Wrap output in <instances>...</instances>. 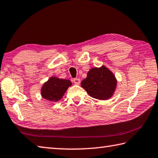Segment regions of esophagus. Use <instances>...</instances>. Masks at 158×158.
<instances>
[{"mask_svg":"<svg viewBox=\"0 0 158 158\" xmlns=\"http://www.w3.org/2000/svg\"><path fill=\"white\" fill-rule=\"evenodd\" d=\"M73 81H74V84H75L76 85H78V84H80V79H78V78H74V79H73Z\"/></svg>","mask_w":158,"mask_h":158,"instance_id":"esophagus-1","label":"esophagus"}]
</instances>
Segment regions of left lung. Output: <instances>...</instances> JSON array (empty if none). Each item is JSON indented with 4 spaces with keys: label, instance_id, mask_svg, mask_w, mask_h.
Returning <instances> with one entry per match:
<instances>
[{
    "label": "left lung",
    "instance_id": "8db88e82",
    "mask_svg": "<svg viewBox=\"0 0 158 158\" xmlns=\"http://www.w3.org/2000/svg\"><path fill=\"white\" fill-rule=\"evenodd\" d=\"M81 84L90 97L106 100L113 95L117 86V79L113 73L103 65L101 68H91Z\"/></svg>",
    "mask_w": 158,
    "mask_h": 158
}]
</instances>
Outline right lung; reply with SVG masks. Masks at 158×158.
Returning <instances> with one entry per match:
<instances>
[{
  "mask_svg": "<svg viewBox=\"0 0 158 158\" xmlns=\"http://www.w3.org/2000/svg\"><path fill=\"white\" fill-rule=\"evenodd\" d=\"M72 85L70 80L52 77L41 88V96L48 101L56 102L62 98L67 89Z\"/></svg>",
  "mask_w": 158,
  "mask_h": 158,
  "instance_id": "1",
  "label": "right lung"
}]
</instances>
